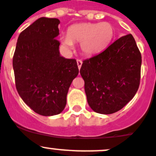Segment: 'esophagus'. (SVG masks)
I'll use <instances>...</instances> for the list:
<instances>
[{
	"label": "esophagus",
	"instance_id": "esophagus-1",
	"mask_svg": "<svg viewBox=\"0 0 156 156\" xmlns=\"http://www.w3.org/2000/svg\"><path fill=\"white\" fill-rule=\"evenodd\" d=\"M77 64H78V69H80L81 67V64H82V61H81V60H77Z\"/></svg>",
	"mask_w": 156,
	"mask_h": 156
}]
</instances>
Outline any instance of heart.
I'll use <instances>...</instances> for the list:
<instances>
[{
    "label": "heart",
    "mask_w": 156,
    "mask_h": 156,
    "mask_svg": "<svg viewBox=\"0 0 156 156\" xmlns=\"http://www.w3.org/2000/svg\"><path fill=\"white\" fill-rule=\"evenodd\" d=\"M115 36L114 27L108 22L80 23L68 29V36H63L64 47L71 48L73 43H81V50L87 56L98 54L111 43Z\"/></svg>",
    "instance_id": "obj_1"
}]
</instances>
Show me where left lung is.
Instances as JSON below:
<instances>
[{
	"instance_id": "8db88e82",
	"label": "left lung",
	"mask_w": 156,
	"mask_h": 156,
	"mask_svg": "<svg viewBox=\"0 0 156 156\" xmlns=\"http://www.w3.org/2000/svg\"><path fill=\"white\" fill-rule=\"evenodd\" d=\"M141 55L131 34L122 36L104 51L83 61L80 74L92 110L111 114L127 105L141 79Z\"/></svg>"
}]
</instances>
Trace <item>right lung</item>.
<instances>
[{"label":"right lung","instance_id":"1","mask_svg":"<svg viewBox=\"0 0 156 156\" xmlns=\"http://www.w3.org/2000/svg\"><path fill=\"white\" fill-rule=\"evenodd\" d=\"M59 24L57 19H37L20 33L13 56L17 91L42 116L64 110L70 85L78 75L76 60L60 55Z\"/></svg>","mask_w":156,"mask_h":156}]
</instances>
